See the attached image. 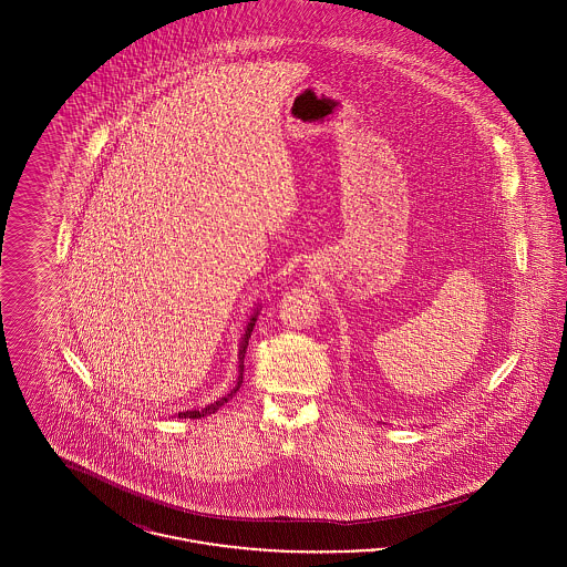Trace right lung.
Instances as JSON below:
<instances>
[{
  "mask_svg": "<svg viewBox=\"0 0 567 567\" xmlns=\"http://www.w3.org/2000/svg\"><path fill=\"white\" fill-rule=\"evenodd\" d=\"M257 317H259V306H257V308H255V312L250 315L248 324H246V329H244L243 340H240V349H238V380H236V386H234L225 398H218L216 402L206 405V408H199V410H183V412H178V419H202V416L215 414L216 410H218L220 405L227 404V402H229V400L240 391V386H243L244 354H246V349H248V338H250V333H252V327L257 323Z\"/></svg>",
  "mask_w": 567,
  "mask_h": 567,
  "instance_id": "obj_1",
  "label": "right lung"
}]
</instances>
